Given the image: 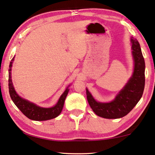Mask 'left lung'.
Returning a JSON list of instances; mask_svg holds the SVG:
<instances>
[{
	"mask_svg": "<svg viewBox=\"0 0 155 155\" xmlns=\"http://www.w3.org/2000/svg\"><path fill=\"white\" fill-rule=\"evenodd\" d=\"M134 72L115 98L110 102H100L94 99L86 88L89 105L97 116L105 119H119L128 114L142 97L145 88V64L138 41L131 37Z\"/></svg>",
	"mask_w": 155,
	"mask_h": 155,
	"instance_id": "1",
	"label": "left lung"
}]
</instances>
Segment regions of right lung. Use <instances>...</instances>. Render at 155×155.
Wrapping results in <instances>:
<instances>
[{
    "label": "right lung",
    "instance_id": "obj_1",
    "mask_svg": "<svg viewBox=\"0 0 155 155\" xmlns=\"http://www.w3.org/2000/svg\"><path fill=\"white\" fill-rule=\"evenodd\" d=\"M15 57L12 59L11 62L9 65V74H8V86H9V93L10 97L19 110L25 115L28 118L34 121H46L49 119H52L57 117L60 115L62 112L63 106H64V100L66 98L67 94L69 91V87L70 85L67 87L64 93L61 95L58 101L53 107H41L37 105L33 102L29 101V100L24 99L17 94L15 90L12 81L11 71L12 63L14 61Z\"/></svg>",
    "mask_w": 155,
    "mask_h": 155
}]
</instances>
